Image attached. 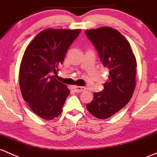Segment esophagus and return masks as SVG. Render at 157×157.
Listing matches in <instances>:
<instances>
[{"label":"esophagus","mask_w":157,"mask_h":157,"mask_svg":"<svg viewBox=\"0 0 157 157\" xmlns=\"http://www.w3.org/2000/svg\"><path fill=\"white\" fill-rule=\"evenodd\" d=\"M74 90L76 93H81V92H83L86 90L85 87H80V86H75L74 87Z\"/></svg>","instance_id":"1"}]
</instances>
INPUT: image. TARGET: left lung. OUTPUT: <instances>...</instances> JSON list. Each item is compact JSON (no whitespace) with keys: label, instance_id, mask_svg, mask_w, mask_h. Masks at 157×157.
Here are the masks:
<instances>
[{"label":"left lung","instance_id":"1","mask_svg":"<svg viewBox=\"0 0 157 157\" xmlns=\"http://www.w3.org/2000/svg\"><path fill=\"white\" fill-rule=\"evenodd\" d=\"M84 32L97 50L103 66L110 70L104 90L93 93V101L87 105L93 117L105 119L131 100L136 84V59L128 40L117 29L102 26Z\"/></svg>","mask_w":157,"mask_h":157}]
</instances>
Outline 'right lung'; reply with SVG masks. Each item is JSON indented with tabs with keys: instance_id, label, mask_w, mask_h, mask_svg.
<instances>
[{
	"instance_id": "right-lung-1",
	"label": "right lung",
	"mask_w": 157,
	"mask_h": 157,
	"mask_svg": "<svg viewBox=\"0 0 157 157\" xmlns=\"http://www.w3.org/2000/svg\"><path fill=\"white\" fill-rule=\"evenodd\" d=\"M80 32L44 29L26 48L19 70L21 92L31 110L41 119L52 120L62 112L70 90L52 73L57 74L70 45Z\"/></svg>"
}]
</instances>
